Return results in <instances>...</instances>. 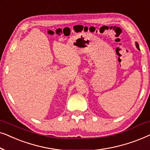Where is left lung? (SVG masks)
Here are the masks:
<instances>
[{
    "mask_svg": "<svg viewBox=\"0 0 150 150\" xmlns=\"http://www.w3.org/2000/svg\"><path fill=\"white\" fill-rule=\"evenodd\" d=\"M136 46H137V48L139 49V50H140V49H139V44H138V43H136Z\"/></svg>",
    "mask_w": 150,
    "mask_h": 150,
    "instance_id": "obj_1",
    "label": "left lung"
}]
</instances>
